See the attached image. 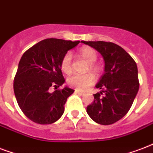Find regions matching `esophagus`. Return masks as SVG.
I'll list each match as a JSON object with an SVG mask.
<instances>
[{"label":"esophagus","mask_w":153,"mask_h":153,"mask_svg":"<svg viewBox=\"0 0 153 153\" xmlns=\"http://www.w3.org/2000/svg\"><path fill=\"white\" fill-rule=\"evenodd\" d=\"M74 92H75L76 94H78V95H82L83 94H84V93H83L82 91H78V90H75V91H74Z\"/></svg>","instance_id":"esophagus-1"}]
</instances>
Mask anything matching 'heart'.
<instances>
[{"label": "heart", "instance_id": "heart-1", "mask_svg": "<svg viewBox=\"0 0 153 153\" xmlns=\"http://www.w3.org/2000/svg\"><path fill=\"white\" fill-rule=\"evenodd\" d=\"M80 55L84 58L85 60L89 62V68L93 71L100 72V67L95 62L97 59V53L94 49L90 47H85L80 51ZM71 55L70 53H66L62 58L61 70L63 73L66 74H71ZM95 81V74L91 72H87L83 74H74L68 79L69 85L72 87H75L77 90L83 91L87 87L92 85Z\"/></svg>", "mask_w": 153, "mask_h": 153}]
</instances>
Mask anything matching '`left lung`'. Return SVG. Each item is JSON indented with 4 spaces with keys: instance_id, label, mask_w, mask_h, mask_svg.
Wrapping results in <instances>:
<instances>
[{
    "instance_id": "left-lung-1",
    "label": "left lung",
    "mask_w": 153,
    "mask_h": 153,
    "mask_svg": "<svg viewBox=\"0 0 153 153\" xmlns=\"http://www.w3.org/2000/svg\"><path fill=\"white\" fill-rule=\"evenodd\" d=\"M81 42L100 52L105 62L104 74L95 86L102 91L94 95L95 100L87 107V112L97 123L112 124L128 113L139 91L136 62L115 43L102 41Z\"/></svg>"
}]
</instances>
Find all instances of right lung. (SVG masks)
<instances>
[{"mask_svg":"<svg viewBox=\"0 0 153 153\" xmlns=\"http://www.w3.org/2000/svg\"><path fill=\"white\" fill-rule=\"evenodd\" d=\"M79 43L47 38L33 45L23 53L13 81L17 102L25 116L34 123L51 124L64 112V105L74 90L50 91L65 82L61 71L62 58Z\"/></svg>","mask_w":153,"mask_h":153,"instance_id":"1","label":"right lung"}]
</instances>
